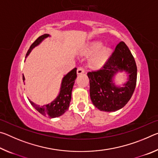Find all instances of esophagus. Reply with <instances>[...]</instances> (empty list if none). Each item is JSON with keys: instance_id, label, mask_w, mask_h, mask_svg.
Listing matches in <instances>:
<instances>
[{"instance_id": "1", "label": "esophagus", "mask_w": 158, "mask_h": 158, "mask_svg": "<svg viewBox=\"0 0 158 158\" xmlns=\"http://www.w3.org/2000/svg\"><path fill=\"white\" fill-rule=\"evenodd\" d=\"M77 74H78L84 73V68H83V67H79L78 69H77Z\"/></svg>"}]
</instances>
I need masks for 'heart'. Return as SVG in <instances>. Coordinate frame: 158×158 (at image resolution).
<instances>
[{"instance_id":"heart-1","label":"heart","mask_w":158,"mask_h":158,"mask_svg":"<svg viewBox=\"0 0 158 158\" xmlns=\"http://www.w3.org/2000/svg\"><path fill=\"white\" fill-rule=\"evenodd\" d=\"M103 44L100 42H95L90 48V52L93 53L99 52L93 56L90 60V66L93 68H99L102 66L107 60L111 53V50L109 47H103Z\"/></svg>"}]
</instances>
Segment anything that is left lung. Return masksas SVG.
<instances>
[{
  "label": "left lung",
  "instance_id": "1",
  "mask_svg": "<svg viewBox=\"0 0 158 158\" xmlns=\"http://www.w3.org/2000/svg\"><path fill=\"white\" fill-rule=\"evenodd\" d=\"M119 71L130 73L123 87L113 84V77ZM137 68L135 58L124 42H120L100 69L89 72L90 96L93 105L101 111H115L126 105L135 91Z\"/></svg>",
  "mask_w": 158,
  "mask_h": 158
}]
</instances>
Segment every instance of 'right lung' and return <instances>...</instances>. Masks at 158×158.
<instances>
[{
	"mask_svg": "<svg viewBox=\"0 0 158 158\" xmlns=\"http://www.w3.org/2000/svg\"><path fill=\"white\" fill-rule=\"evenodd\" d=\"M49 35L44 34L40 36L33 44L31 45L30 48L28 50V52L26 53V57L30 53L31 50L35 47L38 45L40 42L43 40L46 37H49ZM77 78V68H74L73 70H71L66 75L64 76L63 79L61 83L60 90L59 95L57 96V98L53 100L52 102L46 105L39 106L33 103V102L29 100L32 106L40 112L43 116H46L49 118H56L58 117L63 115L65 112L68 110L69 106V102L71 101V95L72 90L74 84V81ZM23 80L24 81L25 78L23 76Z\"/></svg>",
	"mask_w": 158,
	"mask_h": 158,
	"instance_id": "obj_1",
	"label": "right lung"
}]
</instances>
